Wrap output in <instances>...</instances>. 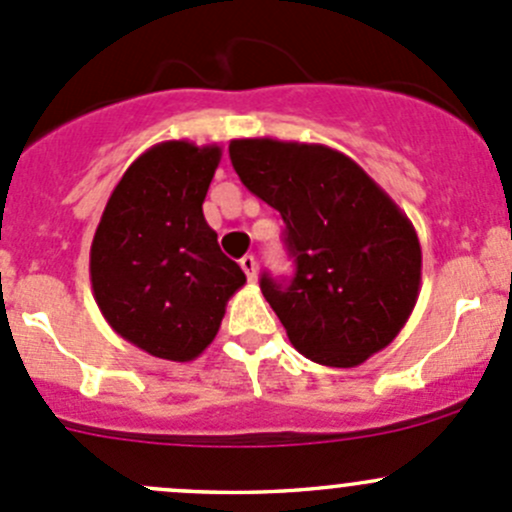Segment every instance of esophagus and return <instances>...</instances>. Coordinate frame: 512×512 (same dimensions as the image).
<instances>
[{"label": "esophagus", "mask_w": 512, "mask_h": 512, "mask_svg": "<svg viewBox=\"0 0 512 512\" xmlns=\"http://www.w3.org/2000/svg\"><path fill=\"white\" fill-rule=\"evenodd\" d=\"M240 267H242V272H245V275H247V280H250V282L257 280V260H255V257L245 255L240 260Z\"/></svg>", "instance_id": "esophagus-1"}]
</instances>
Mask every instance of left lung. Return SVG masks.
<instances>
[{"label":"left lung","mask_w":512,"mask_h":512,"mask_svg":"<svg viewBox=\"0 0 512 512\" xmlns=\"http://www.w3.org/2000/svg\"><path fill=\"white\" fill-rule=\"evenodd\" d=\"M235 173L280 210L294 277L260 289L292 347L337 369L396 339L421 292V245L404 210L352 158L319 143L230 141Z\"/></svg>","instance_id":"1"}]
</instances>
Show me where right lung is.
<instances>
[{
  "mask_svg": "<svg viewBox=\"0 0 512 512\" xmlns=\"http://www.w3.org/2000/svg\"><path fill=\"white\" fill-rule=\"evenodd\" d=\"M223 148L163 141L128 165L91 242V287L113 332L151 356L193 361L213 344L245 272L203 203Z\"/></svg>",
  "mask_w": 512,
  "mask_h": 512,
  "instance_id": "1",
  "label": "right lung"
}]
</instances>
